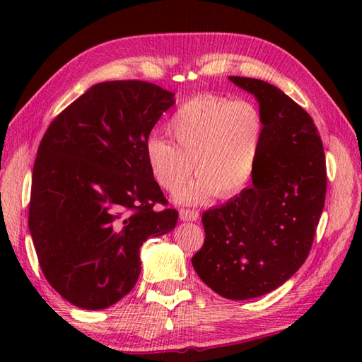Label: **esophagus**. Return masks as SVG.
<instances>
[{"mask_svg":"<svg viewBox=\"0 0 362 362\" xmlns=\"http://www.w3.org/2000/svg\"><path fill=\"white\" fill-rule=\"evenodd\" d=\"M180 220H185V222H196L199 218L198 211H189V209H180Z\"/></svg>","mask_w":362,"mask_h":362,"instance_id":"obj_1","label":"esophagus"}]
</instances>
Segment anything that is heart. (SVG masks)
<instances>
[{
  "label": "heart",
  "instance_id": "obj_1",
  "mask_svg": "<svg viewBox=\"0 0 362 362\" xmlns=\"http://www.w3.org/2000/svg\"><path fill=\"white\" fill-rule=\"evenodd\" d=\"M168 131L175 144L151 136L145 158L151 175L169 193L180 189L196 170L198 179L177 196L180 203H204L216 194L230 199L252 183L265 136L254 102L217 94L189 97L170 116Z\"/></svg>",
  "mask_w": 362,
  "mask_h": 362
}]
</instances>
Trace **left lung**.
Instances as JSON below:
<instances>
[{"mask_svg": "<svg viewBox=\"0 0 362 362\" xmlns=\"http://www.w3.org/2000/svg\"><path fill=\"white\" fill-rule=\"evenodd\" d=\"M252 94L265 122L252 185L203 214L194 272L218 296L247 300L284 284L303 265L326 199V158L311 116L276 86L230 76Z\"/></svg>", "mask_w": 362, "mask_h": 362, "instance_id": "obj_1", "label": "left lung"}]
</instances>
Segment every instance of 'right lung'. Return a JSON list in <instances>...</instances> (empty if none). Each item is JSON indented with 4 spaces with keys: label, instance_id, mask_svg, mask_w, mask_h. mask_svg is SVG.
<instances>
[{
    "label": "right lung",
    "instance_id": "obj_1",
    "mask_svg": "<svg viewBox=\"0 0 362 362\" xmlns=\"http://www.w3.org/2000/svg\"><path fill=\"white\" fill-rule=\"evenodd\" d=\"M174 94L156 84L93 86L60 113L35 159L28 226L47 283L84 310L108 308L140 274V247L174 230L145 144Z\"/></svg>",
    "mask_w": 362,
    "mask_h": 362
}]
</instances>
